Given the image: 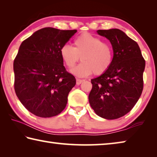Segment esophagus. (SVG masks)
Segmentation results:
<instances>
[{"label":"esophagus","instance_id":"obj_1","mask_svg":"<svg viewBox=\"0 0 157 157\" xmlns=\"http://www.w3.org/2000/svg\"><path fill=\"white\" fill-rule=\"evenodd\" d=\"M84 79H78L77 78L76 79V84L77 85H79L82 82H84Z\"/></svg>","mask_w":157,"mask_h":157}]
</instances>
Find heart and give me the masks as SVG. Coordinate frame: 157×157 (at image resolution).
Masks as SVG:
<instances>
[{
	"mask_svg": "<svg viewBox=\"0 0 157 157\" xmlns=\"http://www.w3.org/2000/svg\"><path fill=\"white\" fill-rule=\"evenodd\" d=\"M61 59L68 68H73L80 57L82 62L71 71L79 77L94 73H105L112 63L113 50L111 45L90 33H83L74 39L73 47L65 44L59 50Z\"/></svg>",
	"mask_w": 157,
	"mask_h": 157,
	"instance_id": "heart-1",
	"label": "heart"
}]
</instances>
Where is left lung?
Listing matches in <instances>:
<instances>
[{"instance_id": "8db88e82", "label": "left lung", "mask_w": 157, "mask_h": 157, "mask_svg": "<svg viewBox=\"0 0 157 157\" xmlns=\"http://www.w3.org/2000/svg\"><path fill=\"white\" fill-rule=\"evenodd\" d=\"M97 33L109 40L113 57L108 70L91 79L89 101L98 116L113 120L129 112L139 100L145 61L139 45L124 32L110 29Z\"/></svg>"}]
</instances>
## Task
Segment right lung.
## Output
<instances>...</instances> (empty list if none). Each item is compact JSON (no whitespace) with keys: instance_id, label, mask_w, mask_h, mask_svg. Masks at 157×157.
<instances>
[{"instance_id":"add662e5","label":"right lung","mask_w":157,"mask_h":157,"mask_svg":"<svg viewBox=\"0 0 157 157\" xmlns=\"http://www.w3.org/2000/svg\"><path fill=\"white\" fill-rule=\"evenodd\" d=\"M76 32L44 28L21 43L14 61V90L34 115L50 118L65 109L76 79L66 71L59 50Z\"/></svg>"}]
</instances>
